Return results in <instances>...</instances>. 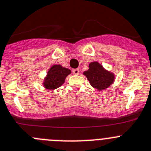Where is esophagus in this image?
I'll return each mask as SVG.
<instances>
[{"instance_id": "obj_1", "label": "esophagus", "mask_w": 151, "mask_h": 151, "mask_svg": "<svg viewBox=\"0 0 151 151\" xmlns=\"http://www.w3.org/2000/svg\"><path fill=\"white\" fill-rule=\"evenodd\" d=\"M79 73H80V70H79V68H75L73 70V74H79Z\"/></svg>"}]
</instances>
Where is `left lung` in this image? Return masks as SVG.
<instances>
[{"label":"left lung","instance_id":"obj_1","mask_svg":"<svg viewBox=\"0 0 151 151\" xmlns=\"http://www.w3.org/2000/svg\"><path fill=\"white\" fill-rule=\"evenodd\" d=\"M90 85L98 91L109 88L114 83L115 74L104 68L98 62H91L88 65V69L83 72Z\"/></svg>","mask_w":151,"mask_h":151}]
</instances>
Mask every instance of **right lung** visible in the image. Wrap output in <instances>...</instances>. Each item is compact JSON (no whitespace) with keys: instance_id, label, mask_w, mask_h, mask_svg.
Instances as JSON below:
<instances>
[{"instance_id":"right-lung-1","label":"right lung","mask_w":151,"mask_h":151,"mask_svg":"<svg viewBox=\"0 0 151 151\" xmlns=\"http://www.w3.org/2000/svg\"><path fill=\"white\" fill-rule=\"evenodd\" d=\"M70 69L63 67L61 65L54 64L48 69L45 77L44 78V88L47 90H55L63 85L67 76L71 74Z\"/></svg>"}]
</instances>
